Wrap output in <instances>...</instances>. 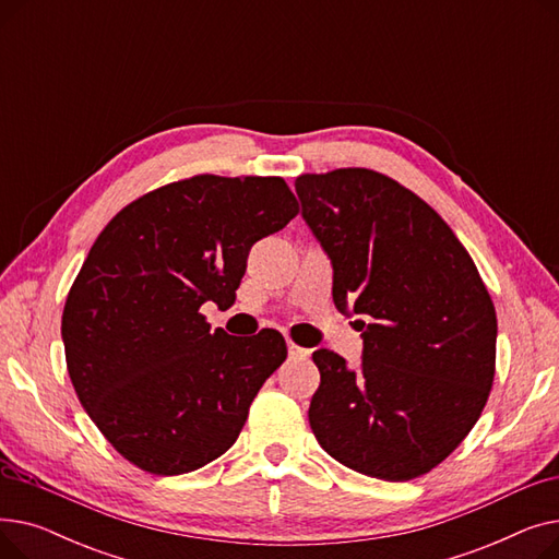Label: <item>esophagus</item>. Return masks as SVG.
<instances>
[{
    "label": "esophagus",
    "mask_w": 559,
    "mask_h": 559,
    "mask_svg": "<svg viewBox=\"0 0 559 559\" xmlns=\"http://www.w3.org/2000/svg\"><path fill=\"white\" fill-rule=\"evenodd\" d=\"M287 350H289V358H308L310 356L308 348L299 346L297 342H292V340H287Z\"/></svg>",
    "instance_id": "34e87169"
}]
</instances>
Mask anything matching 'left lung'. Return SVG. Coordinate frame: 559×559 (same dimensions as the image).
<instances>
[{
  "label": "left lung",
  "mask_w": 559,
  "mask_h": 559,
  "mask_svg": "<svg viewBox=\"0 0 559 559\" xmlns=\"http://www.w3.org/2000/svg\"><path fill=\"white\" fill-rule=\"evenodd\" d=\"M304 219L333 262V301L362 314V367L319 348L310 428L358 474L403 483L476 426L496 373V310L476 262L430 205L390 176H297Z\"/></svg>",
  "instance_id": "8db88e82"
}]
</instances>
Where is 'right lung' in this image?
<instances>
[{
    "instance_id": "add662e5",
    "label": "right lung",
    "mask_w": 559,
    "mask_h": 559,
    "mask_svg": "<svg viewBox=\"0 0 559 559\" xmlns=\"http://www.w3.org/2000/svg\"><path fill=\"white\" fill-rule=\"evenodd\" d=\"M297 215L281 176L197 174L99 233L63 308L66 362L87 417L142 472L179 476L226 453L287 358L278 331L230 337L199 310L230 308L253 242Z\"/></svg>"
}]
</instances>
